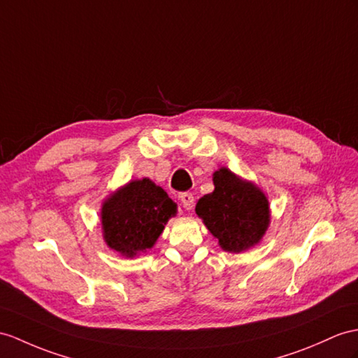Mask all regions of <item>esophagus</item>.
<instances>
[{
  "label": "esophagus",
  "mask_w": 358,
  "mask_h": 358,
  "mask_svg": "<svg viewBox=\"0 0 358 358\" xmlns=\"http://www.w3.org/2000/svg\"><path fill=\"white\" fill-rule=\"evenodd\" d=\"M179 200H180L182 206H184L187 211H191V209H193V206H194V196L191 194V193H182L179 196Z\"/></svg>",
  "instance_id": "esophagus-1"
}]
</instances>
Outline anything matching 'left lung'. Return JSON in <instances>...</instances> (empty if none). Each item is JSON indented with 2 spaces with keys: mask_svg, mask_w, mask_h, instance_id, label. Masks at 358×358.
<instances>
[{
  "mask_svg": "<svg viewBox=\"0 0 358 358\" xmlns=\"http://www.w3.org/2000/svg\"><path fill=\"white\" fill-rule=\"evenodd\" d=\"M215 189L199 200L196 213L228 252L246 250L263 237L268 220V202L250 182L228 169L214 173Z\"/></svg>",
  "mask_w": 358,
  "mask_h": 358,
  "instance_id": "left-lung-1",
  "label": "left lung"
}]
</instances>
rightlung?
<instances>
[{
  "mask_svg": "<svg viewBox=\"0 0 358 358\" xmlns=\"http://www.w3.org/2000/svg\"><path fill=\"white\" fill-rule=\"evenodd\" d=\"M176 214V205L152 180H134L108 199L101 209L104 241L124 257L150 249Z\"/></svg>",
  "mask_w": 358,
  "mask_h": 358,
  "instance_id": "add662e5",
  "label": "right lung"
}]
</instances>
